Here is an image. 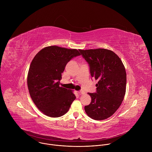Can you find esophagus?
<instances>
[{"mask_svg":"<svg viewBox=\"0 0 152 152\" xmlns=\"http://www.w3.org/2000/svg\"><path fill=\"white\" fill-rule=\"evenodd\" d=\"M79 94H85V91H83V90H81V91H79Z\"/></svg>","mask_w":152,"mask_h":152,"instance_id":"esophagus-1","label":"esophagus"}]
</instances>
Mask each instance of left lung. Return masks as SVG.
Returning <instances> with one entry per match:
<instances>
[{
  "mask_svg": "<svg viewBox=\"0 0 152 152\" xmlns=\"http://www.w3.org/2000/svg\"><path fill=\"white\" fill-rule=\"evenodd\" d=\"M88 62L92 77L98 80L97 93H88L91 102L85 106L86 114L96 120L112 116L120 106L126 93V72L118 56L106 49H79Z\"/></svg>",
  "mask_w": 152,
  "mask_h": 152,
  "instance_id": "8db88e82",
  "label": "left lung"
}]
</instances>
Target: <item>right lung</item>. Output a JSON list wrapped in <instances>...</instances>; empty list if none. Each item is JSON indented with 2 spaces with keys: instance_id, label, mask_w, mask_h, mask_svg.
Wrapping results in <instances>:
<instances>
[{
  "instance_id": "obj_1",
  "label": "right lung",
  "mask_w": 152,
  "mask_h": 152,
  "mask_svg": "<svg viewBox=\"0 0 152 152\" xmlns=\"http://www.w3.org/2000/svg\"><path fill=\"white\" fill-rule=\"evenodd\" d=\"M79 55L77 49L51 46L42 49L34 56L27 83L33 102L42 114L59 117L68 112L76 96L73 90L60 86L59 80L67 62Z\"/></svg>"
}]
</instances>
